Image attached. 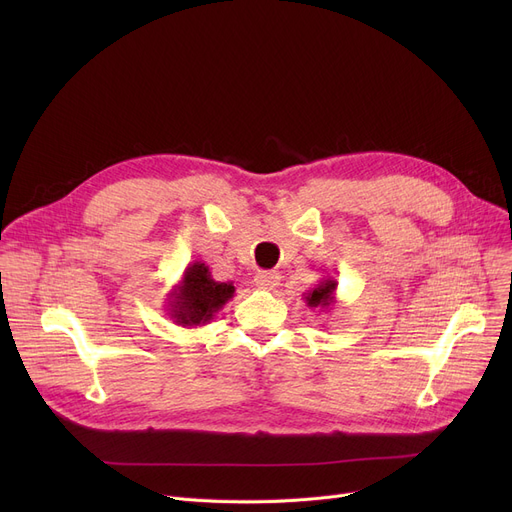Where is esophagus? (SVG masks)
Wrapping results in <instances>:
<instances>
[{"label": "esophagus", "mask_w": 512, "mask_h": 512, "mask_svg": "<svg viewBox=\"0 0 512 512\" xmlns=\"http://www.w3.org/2000/svg\"><path fill=\"white\" fill-rule=\"evenodd\" d=\"M255 284L261 288V290H274L278 284H280V276L276 272H257L255 276Z\"/></svg>", "instance_id": "34e87169"}]
</instances>
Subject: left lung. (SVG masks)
Instances as JSON below:
<instances>
[{"label":"left lung","mask_w":512,"mask_h":512,"mask_svg":"<svg viewBox=\"0 0 512 512\" xmlns=\"http://www.w3.org/2000/svg\"><path fill=\"white\" fill-rule=\"evenodd\" d=\"M336 288L338 282L330 276L321 278L319 284H315L311 290H307L303 297L307 307H315L319 311H330L336 305Z\"/></svg>","instance_id":"1"}]
</instances>
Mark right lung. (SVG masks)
Here are the masks:
<instances>
[{
    "label": "right lung",
    "instance_id": "obj_1",
    "mask_svg": "<svg viewBox=\"0 0 512 512\" xmlns=\"http://www.w3.org/2000/svg\"><path fill=\"white\" fill-rule=\"evenodd\" d=\"M232 282H215L201 261L188 263L180 282L168 292V315L176 326L201 328L234 297Z\"/></svg>",
    "mask_w": 512,
    "mask_h": 512
}]
</instances>
